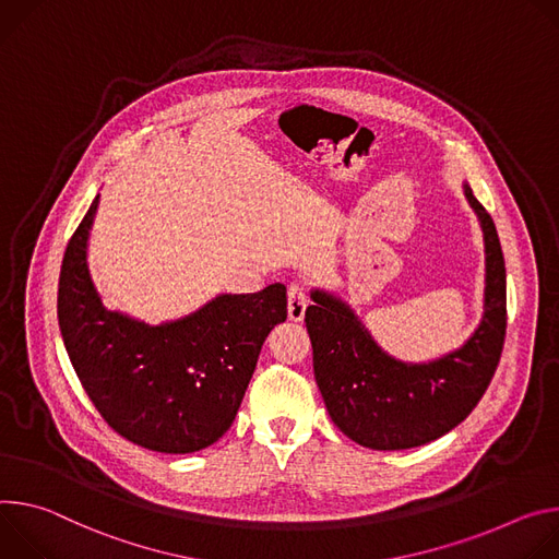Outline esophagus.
<instances>
[{
    "label": "esophagus",
    "instance_id": "34e87169",
    "mask_svg": "<svg viewBox=\"0 0 559 559\" xmlns=\"http://www.w3.org/2000/svg\"><path fill=\"white\" fill-rule=\"evenodd\" d=\"M308 301H311V297H308L306 286L299 284V282H293V284L288 286V318H290L293 322L304 320Z\"/></svg>",
    "mask_w": 559,
    "mask_h": 559
}]
</instances>
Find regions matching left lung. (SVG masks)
<instances>
[{"label":"left lung","instance_id":"left-lung-1","mask_svg":"<svg viewBox=\"0 0 559 559\" xmlns=\"http://www.w3.org/2000/svg\"><path fill=\"white\" fill-rule=\"evenodd\" d=\"M486 243L484 318L455 353L428 364L389 357L329 293L313 290L306 331L313 344L316 382L331 419L353 442L376 451H402L447 436L464 421L498 370L507 337V269L488 211L464 186Z\"/></svg>","mask_w":559,"mask_h":559}]
</instances>
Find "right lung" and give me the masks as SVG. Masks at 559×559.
<instances>
[{
	"instance_id": "add662e5",
	"label": "right lung",
	"mask_w": 559,
	"mask_h": 559,
	"mask_svg": "<svg viewBox=\"0 0 559 559\" xmlns=\"http://www.w3.org/2000/svg\"><path fill=\"white\" fill-rule=\"evenodd\" d=\"M99 195L59 273L57 318L75 373L106 424L157 453H193L230 428L269 333L286 322V286L219 295L198 313L148 326L110 313L91 282L86 241Z\"/></svg>"
}]
</instances>
